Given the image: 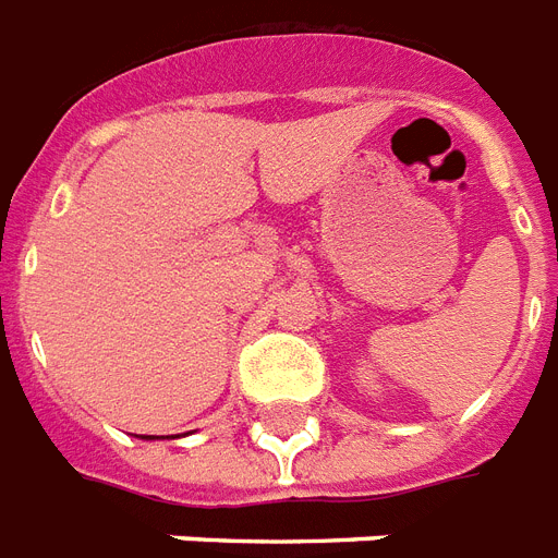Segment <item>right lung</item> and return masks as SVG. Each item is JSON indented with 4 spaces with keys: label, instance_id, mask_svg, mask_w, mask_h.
Returning <instances> with one entry per match:
<instances>
[{
    "label": "right lung",
    "instance_id": "add662e5",
    "mask_svg": "<svg viewBox=\"0 0 558 558\" xmlns=\"http://www.w3.org/2000/svg\"><path fill=\"white\" fill-rule=\"evenodd\" d=\"M146 438H148V436H146Z\"/></svg>",
    "mask_w": 558,
    "mask_h": 558
}]
</instances>
